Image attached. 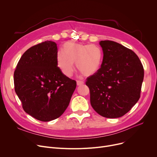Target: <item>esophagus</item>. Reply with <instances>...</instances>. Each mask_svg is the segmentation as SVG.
I'll return each mask as SVG.
<instances>
[{
  "label": "esophagus",
  "mask_w": 157,
  "mask_h": 157,
  "mask_svg": "<svg viewBox=\"0 0 157 157\" xmlns=\"http://www.w3.org/2000/svg\"><path fill=\"white\" fill-rule=\"evenodd\" d=\"M84 84V82L83 81H77V85L78 86H80V85H82Z\"/></svg>",
  "instance_id": "1"
}]
</instances>
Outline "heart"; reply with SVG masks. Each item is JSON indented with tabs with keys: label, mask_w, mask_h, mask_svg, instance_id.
Returning a JSON list of instances; mask_svg holds the SVG:
<instances>
[{
	"label": "heart",
	"mask_w": 157,
	"mask_h": 157,
	"mask_svg": "<svg viewBox=\"0 0 157 157\" xmlns=\"http://www.w3.org/2000/svg\"><path fill=\"white\" fill-rule=\"evenodd\" d=\"M56 63L65 76L71 77L74 71V63L76 68L85 76L95 74L100 70L103 61L102 49L97 45L66 43L63 52L57 53Z\"/></svg>",
	"instance_id": "obj_1"
}]
</instances>
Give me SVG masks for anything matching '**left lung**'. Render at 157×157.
<instances>
[{
	"instance_id": "left-lung-1",
	"label": "left lung",
	"mask_w": 157,
	"mask_h": 157,
	"mask_svg": "<svg viewBox=\"0 0 157 157\" xmlns=\"http://www.w3.org/2000/svg\"><path fill=\"white\" fill-rule=\"evenodd\" d=\"M103 51L100 70L86 79L90 103L102 117H121L140 98L144 69L131 49L112 40L99 42Z\"/></svg>"
}]
</instances>
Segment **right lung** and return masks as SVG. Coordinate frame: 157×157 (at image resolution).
<instances>
[{
  "label": "right lung",
  "instance_id": "1",
  "mask_svg": "<svg viewBox=\"0 0 157 157\" xmlns=\"http://www.w3.org/2000/svg\"><path fill=\"white\" fill-rule=\"evenodd\" d=\"M57 52L51 40L32 46L23 54L14 72L15 92L23 110L42 121L60 117L76 87V81L58 67Z\"/></svg>",
  "mask_w": 157,
  "mask_h": 157
}]
</instances>
